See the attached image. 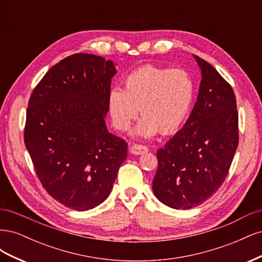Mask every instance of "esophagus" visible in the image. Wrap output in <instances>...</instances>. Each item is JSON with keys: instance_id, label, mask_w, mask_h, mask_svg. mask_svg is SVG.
I'll use <instances>...</instances> for the list:
<instances>
[{"instance_id": "esophagus-1", "label": "esophagus", "mask_w": 262, "mask_h": 262, "mask_svg": "<svg viewBox=\"0 0 262 262\" xmlns=\"http://www.w3.org/2000/svg\"><path fill=\"white\" fill-rule=\"evenodd\" d=\"M148 150V148L145 145H141V144H133L130 152L134 155H142V154H145Z\"/></svg>"}]
</instances>
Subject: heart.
Listing matches in <instances>:
<instances>
[{
    "mask_svg": "<svg viewBox=\"0 0 262 262\" xmlns=\"http://www.w3.org/2000/svg\"><path fill=\"white\" fill-rule=\"evenodd\" d=\"M195 95L192 76L186 70L142 67L124 78V89H113L108 110L115 128L128 130L140 113L134 134L152 138L158 132L171 134L185 123Z\"/></svg>",
    "mask_w": 262,
    "mask_h": 262,
    "instance_id": "1",
    "label": "heart"
}]
</instances>
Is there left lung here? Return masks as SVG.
Listing matches in <instances>:
<instances>
[{"label": "left lung", "mask_w": 262, "mask_h": 262, "mask_svg": "<svg viewBox=\"0 0 262 262\" xmlns=\"http://www.w3.org/2000/svg\"><path fill=\"white\" fill-rule=\"evenodd\" d=\"M201 71L191 115L163 148L153 192L176 210L198 207L223 184L238 146L235 94L210 63L193 55Z\"/></svg>", "instance_id": "8db88e82"}]
</instances>
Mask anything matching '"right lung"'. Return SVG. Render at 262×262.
I'll return each mask as SVG.
<instances>
[{
	"label": "right lung",
	"mask_w": 262,
	"mask_h": 262,
	"mask_svg": "<svg viewBox=\"0 0 262 262\" xmlns=\"http://www.w3.org/2000/svg\"><path fill=\"white\" fill-rule=\"evenodd\" d=\"M113 61L75 53L53 66L31 94L24 141L41 185L53 199L87 211L112 192L128 143L105 118Z\"/></svg>",
	"instance_id": "obj_1"
}]
</instances>
